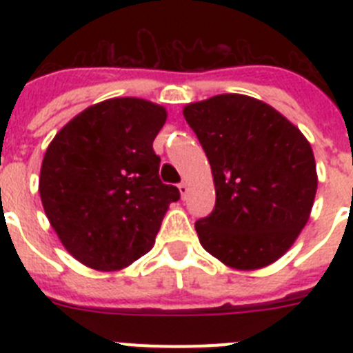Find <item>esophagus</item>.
Masks as SVG:
<instances>
[{
    "mask_svg": "<svg viewBox=\"0 0 353 353\" xmlns=\"http://www.w3.org/2000/svg\"><path fill=\"white\" fill-rule=\"evenodd\" d=\"M179 191H180V196H182V198H185L187 191H189V185H187V182L179 183Z\"/></svg>",
    "mask_w": 353,
    "mask_h": 353,
    "instance_id": "34e87169",
    "label": "esophagus"
}]
</instances>
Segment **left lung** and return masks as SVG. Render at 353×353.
I'll return each mask as SVG.
<instances>
[{
    "instance_id": "obj_1",
    "label": "left lung",
    "mask_w": 353,
    "mask_h": 353,
    "mask_svg": "<svg viewBox=\"0 0 353 353\" xmlns=\"http://www.w3.org/2000/svg\"><path fill=\"white\" fill-rule=\"evenodd\" d=\"M212 168L215 207L196 221L199 244L226 267L274 263L311 215L318 176L304 134L272 105L223 93L183 108Z\"/></svg>"
}]
</instances>
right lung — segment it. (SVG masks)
<instances>
[{"instance_id":"add662e5","label":"right lung","mask_w":353,"mask_h":353,"mask_svg":"<svg viewBox=\"0 0 353 353\" xmlns=\"http://www.w3.org/2000/svg\"><path fill=\"white\" fill-rule=\"evenodd\" d=\"M162 105L117 97L61 127L40 168L39 192L52 230L90 269H127L154 248L176 187L159 179L154 139L166 123Z\"/></svg>"}]
</instances>
